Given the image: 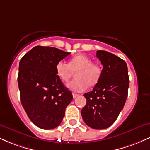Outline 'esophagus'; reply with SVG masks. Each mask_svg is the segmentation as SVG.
I'll return each instance as SVG.
<instances>
[{
  "instance_id": "1",
  "label": "esophagus",
  "mask_w": 150,
  "mask_h": 150,
  "mask_svg": "<svg viewBox=\"0 0 150 150\" xmlns=\"http://www.w3.org/2000/svg\"><path fill=\"white\" fill-rule=\"evenodd\" d=\"M79 96V94H75V93H73V98L74 99H75V98H76V97H77Z\"/></svg>"
}]
</instances>
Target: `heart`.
I'll return each mask as SVG.
<instances>
[{"label": "heart", "mask_w": 150, "mask_h": 150, "mask_svg": "<svg viewBox=\"0 0 150 150\" xmlns=\"http://www.w3.org/2000/svg\"><path fill=\"white\" fill-rule=\"evenodd\" d=\"M75 71L76 80L68 82L67 87L76 92H84L88 85L92 87L97 85L102 75L101 65L94 63L90 58L84 54L75 56L70 60L69 63L61 60L56 64V75L64 82L69 80Z\"/></svg>", "instance_id": "obj_1"}]
</instances>
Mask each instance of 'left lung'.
<instances>
[{
    "mask_svg": "<svg viewBox=\"0 0 150 150\" xmlns=\"http://www.w3.org/2000/svg\"><path fill=\"white\" fill-rule=\"evenodd\" d=\"M103 65L100 80L91 92L81 111L82 119L90 128H107L117 119L124 106L129 87L128 67L125 61L106 51H97Z\"/></svg>",
    "mask_w": 150,
    "mask_h": 150,
    "instance_id": "obj_1",
    "label": "left lung"
}]
</instances>
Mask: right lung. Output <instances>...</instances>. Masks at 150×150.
<instances>
[{"instance_id": "1", "label": "right lung", "mask_w": 150, "mask_h": 150, "mask_svg": "<svg viewBox=\"0 0 150 150\" xmlns=\"http://www.w3.org/2000/svg\"><path fill=\"white\" fill-rule=\"evenodd\" d=\"M70 53L37 46L20 60L18 77L20 101L32 123L51 130L60 125L73 94L56 75V64Z\"/></svg>"}]
</instances>
